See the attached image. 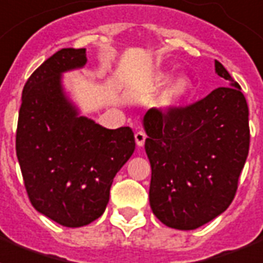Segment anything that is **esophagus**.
<instances>
[{
  "label": "esophagus",
  "instance_id": "obj_1",
  "mask_svg": "<svg viewBox=\"0 0 263 263\" xmlns=\"http://www.w3.org/2000/svg\"><path fill=\"white\" fill-rule=\"evenodd\" d=\"M145 139H146V135H145V132L138 131L135 134V142H137V145L139 147L143 146V143H145Z\"/></svg>",
  "mask_w": 263,
  "mask_h": 263
}]
</instances>
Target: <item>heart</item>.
I'll use <instances>...</instances> for the list:
<instances>
[{
    "mask_svg": "<svg viewBox=\"0 0 263 263\" xmlns=\"http://www.w3.org/2000/svg\"><path fill=\"white\" fill-rule=\"evenodd\" d=\"M171 77H173L171 72H156L151 79L149 85L152 87H155V89H161V87H164L167 83L170 82ZM192 90H194V83H192L191 78L185 77V75H180L164 90L159 107L163 111H173V110L178 108L182 103H185L190 99V96L192 95Z\"/></svg>",
    "mask_w": 263,
    "mask_h": 263,
    "instance_id": "obj_1",
    "label": "heart"
}]
</instances>
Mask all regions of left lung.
Wrapping results in <instances>:
<instances>
[{
    "mask_svg": "<svg viewBox=\"0 0 263 263\" xmlns=\"http://www.w3.org/2000/svg\"><path fill=\"white\" fill-rule=\"evenodd\" d=\"M215 71L230 86L166 114L152 108L142 120L152 167L151 208L177 230H195L230 206L248 156L246 97L219 61Z\"/></svg>",
    "mask_w": 263,
    "mask_h": 263,
    "instance_id": "8db88e82",
    "label": "left lung"
}]
</instances>
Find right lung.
<instances>
[{
    "instance_id": "add662e5",
    "label": "right lung",
    "mask_w": 263,
    "mask_h": 263,
    "mask_svg": "<svg viewBox=\"0 0 263 263\" xmlns=\"http://www.w3.org/2000/svg\"><path fill=\"white\" fill-rule=\"evenodd\" d=\"M86 48H62L23 87L16 156L34 209L65 227L103 215L116 174L135 151L129 126L107 129L81 116L62 73L86 65Z\"/></svg>"
}]
</instances>
